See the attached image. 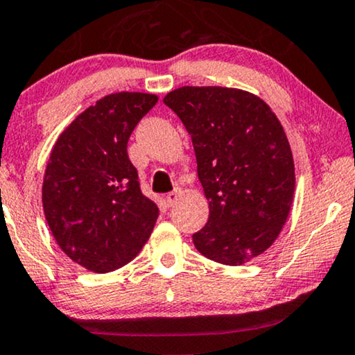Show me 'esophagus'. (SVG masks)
I'll return each mask as SVG.
<instances>
[{
	"mask_svg": "<svg viewBox=\"0 0 355 355\" xmlns=\"http://www.w3.org/2000/svg\"><path fill=\"white\" fill-rule=\"evenodd\" d=\"M180 195H182V191L180 190H173V191H170L167 196H165V201H167V205L168 206H173L175 203H177L178 201V198H180Z\"/></svg>",
	"mask_w": 355,
	"mask_h": 355,
	"instance_id": "34e87169",
	"label": "esophagus"
}]
</instances>
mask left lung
<instances>
[{
  "mask_svg": "<svg viewBox=\"0 0 355 355\" xmlns=\"http://www.w3.org/2000/svg\"><path fill=\"white\" fill-rule=\"evenodd\" d=\"M164 103L191 136L209 201L208 223L193 234L195 248L224 266L266 252L295 191L293 155L275 113L252 93L223 87H182Z\"/></svg>",
  "mask_w": 355,
  "mask_h": 355,
  "instance_id": "obj_1",
  "label": "left lung"
}]
</instances>
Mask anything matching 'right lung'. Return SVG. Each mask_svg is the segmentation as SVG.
I'll return each mask as SVG.
<instances>
[{
    "label": "right lung",
    "instance_id": "obj_1",
    "mask_svg": "<svg viewBox=\"0 0 355 355\" xmlns=\"http://www.w3.org/2000/svg\"><path fill=\"white\" fill-rule=\"evenodd\" d=\"M157 100L132 92L101 98L75 118L51 152L44 214L60 249L89 272H113L131 262L159 218L128 155L134 128Z\"/></svg>",
    "mask_w": 355,
    "mask_h": 355
}]
</instances>
